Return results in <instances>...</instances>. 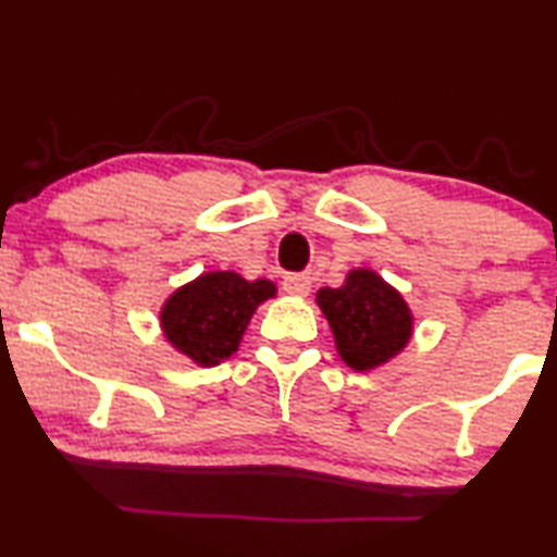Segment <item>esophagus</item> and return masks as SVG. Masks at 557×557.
Listing matches in <instances>:
<instances>
[{
  "mask_svg": "<svg viewBox=\"0 0 557 557\" xmlns=\"http://www.w3.org/2000/svg\"><path fill=\"white\" fill-rule=\"evenodd\" d=\"M309 287H312V280H309V275H301V272H292V275L282 280V289L295 297H307Z\"/></svg>",
  "mask_w": 557,
  "mask_h": 557,
  "instance_id": "obj_1",
  "label": "esophagus"
}]
</instances>
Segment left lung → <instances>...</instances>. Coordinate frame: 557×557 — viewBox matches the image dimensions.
I'll list each match as a JSON object with an SVG mask.
<instances>
[{"label": "left lung", "mask_w": 557, "mask_h": 557, "mask_svg": "<svg viewBox=\"0 0 557 557\" xmlns=\"http://www.w3.org/2000/svg\"><path fill=\"white\" fill-rule=\"evenodd\" d=\"M317 301L332 326L338 356L356 371L375 369L408 344L410 309L371 270H354L344 287L319 289Z\"/></svg>", "instance_id": "8db88e82"}]
</instances>
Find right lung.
I'll list each match as a JSON object with an SVG mask.
<instances>
[{
    "label": "right lung",
    "instance_id": "obj_1",
    "mask_svg": "<svg viewBox=\"0 0 557 557\" xmlns=\"http://www.w3.org/2000/svg\"><path fill=\"white\" fill-rule=\"evenodd\" d=\"M272 295L275 285L268 280L245 282L235 272H209L166 299L164 334L199 366H215L238 351L252 312Z\"/></svg>",
    "mask_w": 557,
    "mask_h": 557
}]
</instances>
